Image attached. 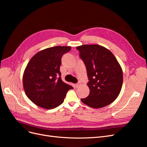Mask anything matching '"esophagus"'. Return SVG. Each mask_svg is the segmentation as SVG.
<instances>
[{"instance_id": "34e87169", "label": "esophagus", "mask_w": 147, "mask_h": 147, "mask_svg": "<svg viewBox=\"0 0 147 147\" xmlns=\"http://www.w3.org/2000/svg\"><path fill=\"white\" fill-rule=\"evenodd\" d=\"M80 85H81V83L80 82H78V83L75 84V88H78Z\"/></svg>"}]
</instances>
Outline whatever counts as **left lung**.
<instances>
[{
    "mask_svg": "<svg viewBox=\"0 0 147 147\" xmlns=\"http://www.w3.org/2000/svg\"><path fill=\"white\" fill-rule=\"evenodd\" d=\"M87 70L90 94L81 99L92 108H102L117 98L123 84V71L116 57L108 49L99 45L77 47Z\"/></svg>",
    "mask_w": 147,
    "mask_h": 147,
    "instance_id": "obj_1",
    "label": "left lung"
}]
</instances>
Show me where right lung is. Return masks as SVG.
I'll use <instances>...</instances> for the list:
<instances>
[{
  "instance_id": "1",
  "label": "right lung",
  "mask_w": 147,
  "mask_h": 147,
  "mask_svg": "<svg viewBox=\"0 0 147 147\" xmlns=\"http://www.w3.org/2000/svg\"><path fill=\"white\" fill-rule=\"evenodd\" d=\"M70 47L57 46L35 54L28 63L23 74V88L26 96L42 108L52 109L64 102L72 86L62 81L60 72L62 56Z\"/></svg>"
}]
</instances>
